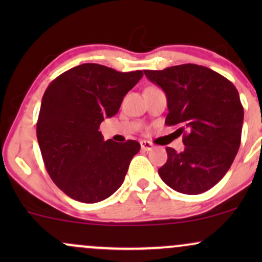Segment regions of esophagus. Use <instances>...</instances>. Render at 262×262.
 Returning <instances> with one entry per match:
<instances>
[{
    "label": "esophagus",
    "instance_id": "1",
    "mask_svg": "<svg viewBox=\"0 0 262 262\" xmlns=\"http://www.w3.org/2000/svg\"><path fill=\"white\" fill-rule=\"evenodd\" d=\"M140 146L144 151H149V150L154 148L152 143H150V141H146V140H140Z\"/></svg>",
    "mask_w": 262,
    "mask_h": 262
}]
</instances>
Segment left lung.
<instances>
[{
	"label": "left lung",
	"instance_id": "obj_1",
	"mask_svg": "<svg viewBox=\"0 0 262 262\" xmlns=\"http://www.w3.org/2000/svg\"><path fill=\"white\" fill-rule=\"evenodd\" d=\"M167 98L165 124L179 125L185 149L166 148L161 180L180 193L200 194L223 179L242 140L244 108L235 86L206 66L183 64L144 70Z\"/></svg>",
	"mask_w": 262,
	"mask_h": 262
}]
</instances>
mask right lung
Instances as JSON below:
<instances>
[{
	"label": "right lung",
	"instance_id": "right-lung-1",
	"mask_svg": "<svg viewBox=\"0 0 262 262\" xmlns=\"http://www.w3.org/2000/svg\"><path fill=\"white\" fill-rule=\"evenodd\" d=\"M141 77L140 70L119 73L82 64L45 90L37 122L39 148L54 183L73 200L101 202L124 181L140 144L104 141L98 129L104 118L117 114L123 97Z\"/></svg>",
	"mask_w": 262,
	"mask_h": 262
}]
</instances>
